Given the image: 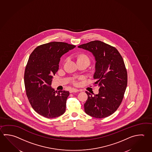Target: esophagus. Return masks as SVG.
Returning a JSON list of instances; mask_svg holds the SVG:
<instances>
[{"label":"esophagus","mask_w":152,"mask_h":152,"mask_svg":"<svg viewBox=\"0 0 152 152\" xmlns=\"http://www.w3.org/2000/svg\"><path fill=\"white\" fill-rule=\"evenodd\" d=\"M80 91L79 90H78V89H74V88H72V89H71L70 90V93H73V92H77Z\"/></svg>","instance_id":"1"}]
</instances>
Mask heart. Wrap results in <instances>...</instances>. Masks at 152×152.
Wrapping results in <instances>:
<instances>
[{"label":"heart","mask_w":152,"mask_h":152,"mask_svg":"<svg viewBox=\"0 0 152 152\" xmlns=\"http://www.w3.org/2000/svg\"><path fill=\"white\" fill-rule=\"evenodd\" d=\"M78 62V61H85L88 62L90 63V59H89V57L88 56H86V55H81L80 56H79L78 57L77 59ZM75 84H77V82L76 81H74V82Z\"/></svg>","instance_id":"obj_1"}]
</instances>
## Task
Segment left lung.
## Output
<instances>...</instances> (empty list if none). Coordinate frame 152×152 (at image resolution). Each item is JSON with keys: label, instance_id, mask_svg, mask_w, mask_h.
Instances as JSON below:
<instances>
[{"label": "left lung", "instance_id": "8db88e82", "mask_svg": "<svg viewBox=\"0 0 152 152\" xmlns=\"http://www.w3.org/2000/svg\"><path fill=\"white\" fill-rule=\"evenodd\" d=\"M92 53L96 60L94 78L99 88L97 95L86 91L84 104L87 115L104 118L113 114L120 106L127 84V74L123 58L114 47L98 40L78 46Z\"/></svg>", "mask_w": 152, "mask_h": 152}]
</instances>
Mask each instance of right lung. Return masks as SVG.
I'll list each match as a JSON object with an SVG mask.
<instances>
[{
	"label": "right lung",
	"mask_w": 152,
	"mask_h": 152,
	"mask_svg": "<svg viewBox=\"0 0 152 152\" xmlns=\"http://www.w3.org/2000/svg\"><path fill=\"white\" fill-rule=\"evenodd\" d=\"M75 47L66 42H51L38 46L29 56L24 74L26 95L35 111L44 117H57L66 111L69 92L55 91L51 84L61 57Z\"/></svg>",
	"instance_id": "add662e5"
}]
</instances>
